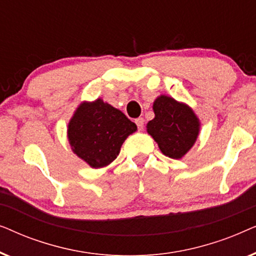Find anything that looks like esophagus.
<instances>
[{
	"label": "esophagus",
	"mask_w": 256,
	"mask_h": 256,
	"mask_svg": "<svg viewBox=\"0 0 256 256\" xmlns=\"http://www.w3.org/2000/svg\"><path fill=\"white\" fill-rule=\"evenodd\" d=\"M135 124H136V126H138V128L140 129V130H141V129H143V127H144V120H143L142 118H136Z\"/></svg>",
	"instance_id": "34e87169"
}]
</instances>
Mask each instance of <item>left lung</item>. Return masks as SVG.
<instances>
[{
	"label": "left lung",
	"mask_w": 256,
	"mask_h": 256,
	"mask_svg": "<svg viewBox=\"0 0 256 256\" xmlns=\"http://www.w3.org/2000/svg\"><path fill=\"white\" fill-rule=\"evenodd\" d=\"M154 112L155 118L148 122L146 130L164 155L182 158L197 140V116L188 106L166 96L157 98L154 102Z\"/></svg>",
	"instance_id": "obj_1"
}]
</instances>
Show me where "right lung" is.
Masks as SVG:
<instances>
[{"instance_id": "right-lung-1", "label": "right lung", "mask_w": 256, "mask_h": 256, "mask_svg": "<svg viewBox=\"0 0 256 256\" xmlns=\"http://www.w3.org/2000/svg\"><path fill=\"white\" fill-rule=\"evenodd\" d=\"M136 129L121 110L98 99L80 104L68 132L73 152L92 168H102L116 158L122 143Z\"/></svg>"}]
</instances>
